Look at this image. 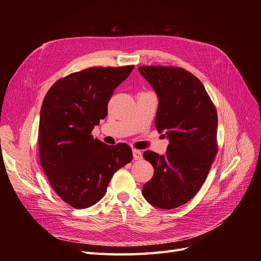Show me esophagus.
I'll list each match as a JSON object with an SVG mask.
<instances>
[{"label":"esophagus","mask_w":261,"mask_h":261,"mask_svg":"<svg viewBox=\"0 0 261 261\" xmlns=\"http://www.w3.org/2000/svg\"><path fill=\"white\" fill-rule=\"evenodd\" d=\"M133 155H134V159H135V160L143 159V152H141L140 150L134 149V150H133Z\"/></svg>","instance_id":"1"}]
</instances>
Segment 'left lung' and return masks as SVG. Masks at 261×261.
<instances>
[{"mask_svg": "<svg viewBox=\"0 0 261 261\" xmlns=\"http://www.w3.org/2000/svg\"><path fill=\"white\" fill-rule=\"evenodd\" d=\"M159 105L155 126L169 139L165 154L144 152L153 177L143 187L145 199L160 209L177 208L198 193L217 154V110L198 78L185 69L140 66Z\"/></svg>", "mask_w": 261, "mask_h": 261, "instance_id": "1", "label": "left lung"}]
</instances>
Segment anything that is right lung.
<instances>
[{
  "instance_id": "add662e5",
  "label": "right lung",
  "mask_w": 261,
  "mask_h": 261,
  "mask_svg": "<svg viewBox=\"0 0 261 261\" xmlns=\"http://www.w3.org/2000/svg\"><path fill=\"white\" fill-rule=\"evenodd\" d=\"M134 66L90 67L55 83L42 102L39 156L53 189L84 209L106 195L114 173L133 159L126 144L109 146L90 135L108 115V102Z\"/></svg>"
}]
</instances>
